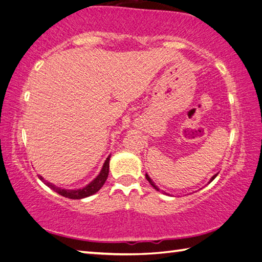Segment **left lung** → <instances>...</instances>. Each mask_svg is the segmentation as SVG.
I'll return each mask as SVG.
<instances>
[{"mask_svg": "<svg viewBox=\"0 0 262 262\" xmlns=\"http://www.w3.org/2000/svg\"><path fill=\"white\" fill-rule=\"evenodd\" d=\"M217 174H219V173H216L215 176H212V177H211V179H210V181H209V183H211V181H212V180H214V179L216 178V176H217ZM145 178H147V180L149 181V183H150V185H151V186H152V187H154L155 189H156V190H159V188L157 187V186H156V185H155V183H154V181L151 180V178H150V177H149V176H148L147 173H145Z\"/></svg>", "mask_w": 262, "mask_h": 262, "instance_id": "1", "label": "left lung"}]
</instances>
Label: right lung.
<instances>
[{
  "instance_id": "add662e5",
  "label": "right lung",
  "mask_w": 262,
  "mask_h": 262,
  "mask_svg": "<svg viewBox=\"0 0 262 262\" xmlns=\"http://www.w3.org/2000/svg\"><path fill=\"white\" fill-rule=\"evenodd\" d=\"M110 157L111 156L106 158V161L104 163L103 167H101L99 174L97 176L90 184H88L85 187H83V188H79V189H62L60 187H56L54 184L48 183V181L43 179L41 176H39V179L42 180L43 184L48 186V187H50L51 189H53L56 193H59L60 195H62V196H64V198L73 199V200H78V199L88 198V196H90V195L98 192V190L101 187H103V185L105 184L106 179H107L108 170H110Z\"/></svg>"
}]
</instances>
